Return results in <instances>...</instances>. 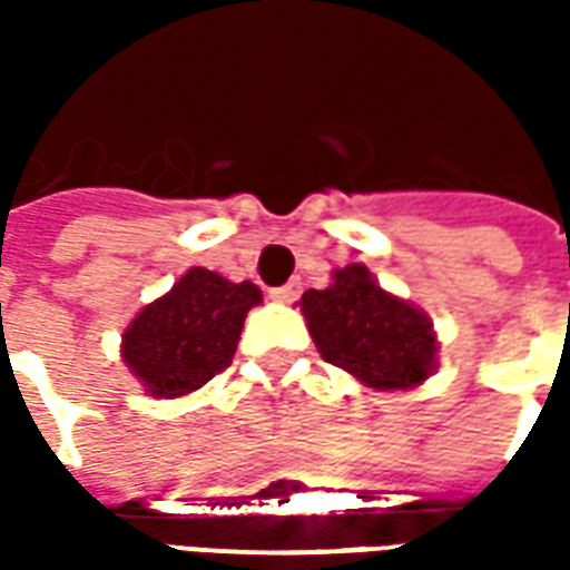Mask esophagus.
Listing matches in <instances>:
<instances>
[{"label":"esophagus","instance_id":"obj_1","mask_svg":"<svg viewBox=\"0 0 570 570\" xmlns=\"http://www.w3.org/2000/svg\"><path fill=\"white\" fill-rule=\"evenodd\" d=\"M298 293H302V284H298V281H289L286 286H277V289H272V298L274 302H284V305H289V302H296Z\"/></svg>","mask_w":570,"mask_h":570}]
</instances>
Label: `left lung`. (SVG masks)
<instances>
[{"label":"left lung","mask_w":570,"mask_h":570,"mask_svg":"<svg viewBox=\"0 0 570 570\" xmlns=\"http://www.w3.org/2000/svg\"><path fill=\"white\" fill-rule=\"evenodd\" d=\"M298 308L326 363L372 391H412L436 372L440 338L428 314L387 293L363 262L335 268L326 289H308Z\"/></svg>","instance_id":"8db88e82"}]
</instances>
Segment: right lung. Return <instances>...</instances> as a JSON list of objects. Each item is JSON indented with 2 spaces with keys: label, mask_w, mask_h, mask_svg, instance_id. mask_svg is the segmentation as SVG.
<instances>
[{
  "label": "right lung",
  "mask_w": 570,
  "mask_h": 570,
  "mask_svg": "<svg viewBox=\"0 0 570 570\" xmlns=\"http://www.w3.org/2000/svg\"><path fill=\"white\" fill-rule=\"evenodd\" d=\"M259 302L256 284L195 265L137 311L121 333V360L155 400L195 394L232 363L247 311Z\"/></svg>",
  "instance_id": "obj_1"
}]
</instances>
